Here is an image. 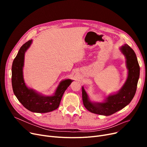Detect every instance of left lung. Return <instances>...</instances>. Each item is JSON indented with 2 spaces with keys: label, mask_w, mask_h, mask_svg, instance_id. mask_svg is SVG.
Here are the masks:
<instances>
[{
  "label": "left lung",
  "mask_w": 147,
  "mask_h": 147,
  "mask_svg": "<svg viewBox=\"0 0 147 147\" xmlns=\"http://www.w3.org/2000/svg\"><path fill=\"white\" fill-rule=\"evenodd\" d=\"M120 49L126 59L128 76L124 85L117 93L109 95L103 102H93L90 101L86 91L82 87L83 105L92 113L106 116L110 115L127 105L135 96L140 78V65L134 51L128 45L122 46Z\"/></svg>",
  "instance_id": "obj_1"
}]
</instances>
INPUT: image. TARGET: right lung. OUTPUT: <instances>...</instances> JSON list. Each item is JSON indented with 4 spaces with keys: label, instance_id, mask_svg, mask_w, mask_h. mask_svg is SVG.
I'll list each match as a JSON object with an SVG mask.
<instances>
[{
    "label": "right lung",
    "instance_id": "obj_1",
    "mask_svg": "<svg viewBox=\"0 0 147 147\" xmlns=\"http://www.w3.org/2000/svg\"><path fill=\"white\" fill-rule=\"evenodd\" d=\"M32 43L28 40L20 48L12 66V86L13 93L18 101L29 111L45 113L58 109L65 90L73 80L66 79L60 82L56 91L52 96H44L34 90L29 89L23 79L22 69L24 67L25 53Z\"/></svg>",
    "mask_w": 147,
    "mask_h": 147
}]
</instances>
